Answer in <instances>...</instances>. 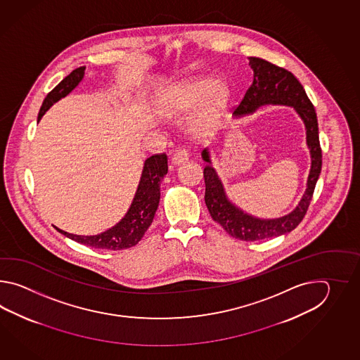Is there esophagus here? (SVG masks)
<instances>
[{
    "label": "esophagus",
    "mask_w": 360,
    "mask_h": 360,
    "mask_svg": "<svg viewBox=\"0 0 360 360\" xmlns=\"http://www.w3.org/2000/svg\"><path fill=\"white\" fill-rule=\"evenodd\" d=\"M189 160V152L186 149H179L176 150L174 155H172V163L177 166V165H181Z\"/></svg>",
    "instance_id": "esophagus-1"
}]
</instances>
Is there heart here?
Here are the masks:
<instances>
[{
	"label": "heart",
	"instance_id": "obj_1",
	"mask_svg": "<svg viewBox=\"0 0 360 360\" xmlns=\"http://www.w3.org/2000/svg\"><path fill=\"white\" fill-rule=\"evenodd\" d=\"M229 99V89L225 84H214L210 79H191L169 94L165 104L169 110L180 112L203 103L195 122V131L203 135L214 127Z\"/></svg>",
	"mask_w": 360,
	"mask_h": 360
}]
</instances>
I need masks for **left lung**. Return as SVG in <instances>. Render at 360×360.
I'll return each mask as SVG.
<instances>
[{
	"instance_id": "left-lung-1",
	"label": "left lung",
	"mask_w": 360,
	"mask_h": 360,
	"mask_svg": "<svg viewBox=\"0 0 360 360\" xmlns=\"http://www.w3.org/2000/svg\"><path fill=\"white\" fill-rule=\"evenodd\" d=\"M250 65L253 69L252 84L245 92V98L236 108L233 115H251L257 108L265 104H282L295 108L305 123L306 143L311 155V169L307 177V186L299 206L291 214L279 219H257L245 214L230 202L224 191L221 180L211 165L208 150L205 149L202 152V158L207 162L203 169L206 184L205 202L211 217L219 222L231 237L245 242H255L290 233L302 221L321 174V149L316 113L299 79L287 69L281 68L260 58H250Z\"/></svg>"
}]
</instances>
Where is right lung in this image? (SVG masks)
<instances>
[{
    "instance_id": "obj_1",
    "label": "right lung",
    "mask_w": 360,
    "mask_h": 360,
    "mask_svg": "<svg viewBox=\"0 0 360 360\" xmlns=\"http://www.w3.org/2000/svg\"><path fill=\"white\" fill-rule=\"evenodd\" d=\"M84 75V67L75 69L65 77L60 84L47 94L46 98L39 109V122L42 115L46 113L47 109L61 98L67 96L77 84L82 81ZM169 171L167 155L166 153L155 154L146 160L144 163L143 174L140 177L138 191L135 193L134 200L131 203L127 214H124L121 221L115 224L113 228L108 229L98 236H76L55 226V229L63 236L72 240L84 245H90L92 248L99 250H110L120 251L130 248L138 245L144 237L146 230L153 222L154 214L158 208L161 198V180Z\"/></svg>"
}]
</instances>
